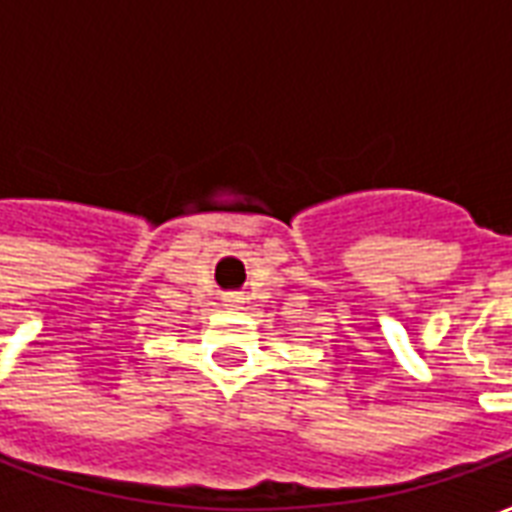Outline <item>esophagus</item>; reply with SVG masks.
I'll use <instances>...</instances> for the list:
<instances>
[{
    "label": "esophagus",
    "mask_w": 512,
    "mask_h": 512,
    "mask_svg": "<svg viewBox=\"0 0 512 512\" xmlns=\"http://www.w3.org/2000/svg\"><path fill=\"white\" fill-rule=\"evenodd\" d=\"M222 301H224V307H230V310H238V307L244 304V299H241L238 293H227Z\"/></svg>",
    "instance_id": "esophagus-1"
}]
</instances>
